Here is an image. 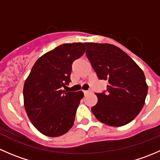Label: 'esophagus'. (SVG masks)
I'll use <instances>...</instances> for the list:
<instances>
[{"mask_svg": "<svg viewBox=\"0 0 160 160\" xmlns=\"http://www.w3.org/2000/svg\"><path fill=\"white\" fill-rule=\"evenodd\" d=\"M83 93L86 95V94H88V93H90L91 91H90V90H83Z\"/></svg>", "mask_w": 160, "mask_h": 160, "instance_id": "1", "label": "esophagus"}]
</instances>
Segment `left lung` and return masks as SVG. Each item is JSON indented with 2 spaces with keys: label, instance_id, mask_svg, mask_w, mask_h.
I'll use <instances>...</instances> for the list:
<instances>
[{
  "label": "left lung",
  "instance_id": "1",
  "mask_svg": "<svg viewBox=\"0 0 160 160\" xmlns=\"http://www.w3.org/2000/svg\"><path fill=\"white\" fill-rule=\"evenodd\" d=\"M86 55L100 80H108L107 90L97 93L91 111L110 126L127 125L142 109L148 92L144 72L127 53L111 44L86 42Z\"/></svg>",
  "mask_w": 160,
  "mask_h": 160
}]
</instances>
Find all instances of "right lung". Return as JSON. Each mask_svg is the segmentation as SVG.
<instances>
[{"label": "right lung", "instance_id": "obj_1", "mask_svg": "<svg viewBox=\"0 0 160 160\" xmlns=\"http://www.w3.org/2000/svg\"><path fill=\"white\" fill-rule=\"evenodd\" d=\"M84 44H62L38 58L25 82L24 105L34 126L57 137L72 127L83 93L62 90L70 83L72 64L84 53Z\"/></svg>", "mask_w": 160, "mask_h": 160}]
</instances>
